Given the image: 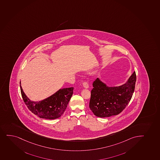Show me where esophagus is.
Returning <instances> with one entry per match:
<instances>
[{
	"label": "esophagus",
	"instance_id": "obj_1",
	"mask_svg": "<svg viewBox=\"0 0 160 160\" xmlns=\"http://www.w3.org/2000/svg\"><path fill=\"white\" fill-rule=\"evenodd\" d=\"M83 86L84 87V88H89V84H88V83L87 82H83L82 83Z\"/></svg>",
	"mask_w": 160,
	"mask_h": 160
}]
</instances>
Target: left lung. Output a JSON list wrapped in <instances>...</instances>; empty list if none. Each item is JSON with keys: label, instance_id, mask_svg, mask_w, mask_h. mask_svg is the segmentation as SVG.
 I'll return each mask as SVG.
<instances>
[{"label": "left lung", "instance_id": "8db88e82", "mask_svg": "<svg viewBox=\"0 0 160 160\" xmlns=\"http://www.w3.org/2000/svg\"><path fill=\"white\" fill-rule=\"evenodd\" d=\"M136 74L134 72L124 84L108 87L97 78L92 83L89 108L94 115L100 118L118 115L131 100L135 88Z\"/></svg>", "mask_w": 160, "mask_h": 160}]
</instances>
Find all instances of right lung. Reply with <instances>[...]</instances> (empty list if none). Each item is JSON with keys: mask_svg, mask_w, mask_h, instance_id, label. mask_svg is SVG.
Returning <instances> with one entry per match:
<instances>
[{"mask_svg": "<svg viewBox=\"0 0 160 160\" xmlns=\"http://www.w3.org/2000/svg\"><path fill=\"white\" fill-rule=\"evenodd\" d=\"M22 97L24 102L32 113L40 118L53 120L63 114L73 92V87L60 89L50 97L39 102L31 101L25 95L21 86Z\"/></svg>", "mask_w": 160, "mask_h": 160, "instance_id": "add662e5", "label": "right lung"}]
</instances>
